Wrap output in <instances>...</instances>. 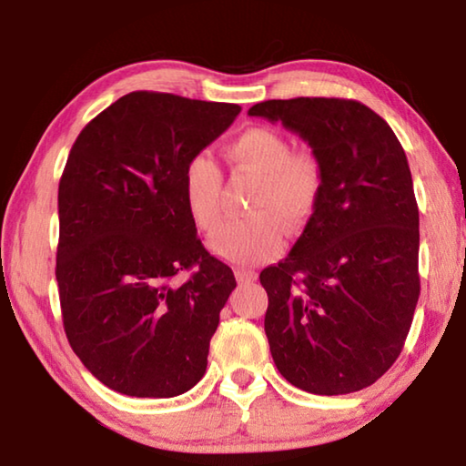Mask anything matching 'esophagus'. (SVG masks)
<instances>
[{
	"label": "esophagus",
	"mask_w": 466,
	"mask_h": 466,
	"mask_svg": "<svg viewBox=\"0 0 466 466\" xmlns=\"http://www.w3.org/2000/svg\"><path fill=\"white\" fill-rule=\"evenodd\" d=\"M236 279H238V283H250L257 279V273L255 271H247V269H236Z\"/></svg>",
	"instance_id": "obj_1"
}]
</instances>
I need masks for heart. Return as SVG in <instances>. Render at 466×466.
<instances>
[{
  "instance_id": "obj_1",
  "label": "heart",
  "mask_w": 466,
  "mask_h": 466,
  "mask_svg": "<svg viewBox=\"0 0 466 466\" xmlns=\"http://www.w3.org/2000/svg\"><path fill=\"white\" fill-rule=\"evenodd\" d=\"M234 172L257 178L247 205V219L224 224L209 238V248L232 265H255L279 255L281 228L302 230L319 208L325 172L310 149H291L281 131L265 125L244 129L224 147ZM224 183L216 162L197 154L183 172V197L188 218L203 232L222 219Z\"/></svg>"
}]
</instances>
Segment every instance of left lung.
I'll use <instances>...</instances> for the list:
<instances>
[{"mask_svg": "<svg viewBox=\"0 0 466 466\" xmlns=\"http://www.w3.org/2000/svg\"><path fill=\"white\" fill-rule=\"evenodd\" d=\"M248 115L298 133L325 172L302 236L258 278L275 366L312 394L366 389L400 356L420 299V209L405 149L358 100H265Z\"/></svg>", "mask_w": 466, "mask_h": 466, "instance_id": "1", "label": "left lung"}]
</instances>
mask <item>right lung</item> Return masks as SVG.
Instances as JSON below:
<instances>
[{
  "instance_id": "1",
  "label": "right lung",
  "mask_w": 466,
  "mask_h": 466,
  "mask_svg": "<svg viewBox=\"0 0 466 466\" xmlns=\"http://www.w3.org/2000/svg\"><path fill=\"white\" fill-rule=\"evenodd\" d=\"M238 105L125 94L86 125L59 180L63 329L92 376L129 397L168 399L201 380L236 288L188 218L183 172ZM191 270L180 282L176 275Z\"/></svg>"
}]
</instances>
